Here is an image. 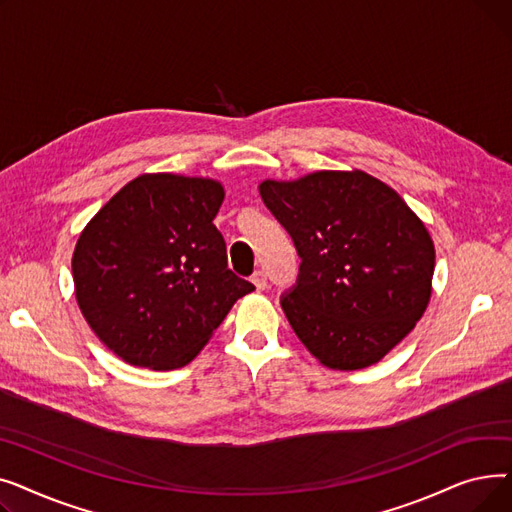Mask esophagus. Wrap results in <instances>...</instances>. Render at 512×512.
Wrapping results in <instances>:
<instances>
[{
    "label": "esophagus",
    "mask_w": 512,
    "mask_h": 512,
    "mask_svg": "<svg viewBox=\"0 0 512 512\" xmlns=\"http://www.w3.org/2000/svg\"><path fill=\"white\" fill-rule=\"evenodd\" d=\"M251 282L255 284L257 290H265V288H267V276H265V272H261V270L255 272L253 278H251Z\"/></svg>",
    "instance_id": "esophagus-1"
}]
</instances>
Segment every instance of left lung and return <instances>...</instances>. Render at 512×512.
I'll use <instances>...</instances> for the list:
<instances>
[{
    "label": "left lung",
    "mask_w": 512,
    "mask_h": 512,
    "mask_svg": "<svg viewBox=\"0 0 512 512\" xmlns=\"http://www.w3.org/2000/svg\"><path fill=\"white\" fill-rule=\"evenodd\" d=\"M259 195L301 257L297 286L280 301L294 334L330 369L384 359L432 297L436 249L425 224L361 170L263 180Z\"/></svg>",
    "instance_id": "8db88e82"
}]
</instances>
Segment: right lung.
I'll return each instance as SVG.
<instances>
[{
  "label": "right lung",
  "mask_w": 512,
  "mask_h": 512,
  "mask_svg": "<svg viewBox=\"0 0 512 512\" xmlns=\"http://www.w3.org/2000/svg\"><path fill=\"white\" fill-rule=\"evenodd\" d=\"M213 178L141 174L80 232L74 294L95 336L128 365L191 363L232 305L255 290L228 270Z\"/></svg>",
  "instance_id": "add662e5"
}]
</instances>
